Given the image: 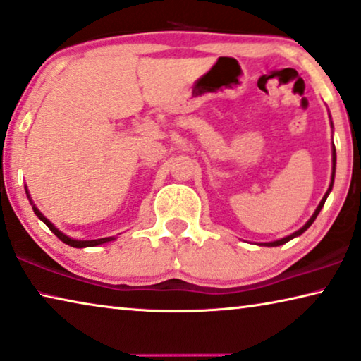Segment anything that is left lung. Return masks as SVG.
<instances>
[{
	"label": "left lung",
	"mask_w": 361,
	"mask_h": 361,
	"mask_svg": "<svg viewBox=\"0 0 361 361\" xmlns=\"http://www.w3.org/2000/svg\"><path fill=\"white\" fill-rule=\"evenodd\" d=\"M332 164H334V168H332V182H331V185H329V190H327V193L326 195H324V198L321 200V203H319V207L316 208V212H314V215H312L311 218H310V221H307L305 226H302L301 229H298L296 233H293V234H290V236H286V238H283V239H280V241H274V243H269V244H265V245H271V247H274V245H281V244H285V243H288V241H291V239L293 238H296V236H300V234H302L306 231L307 228L311 226L312 224V221H314L316 219V216L319 215V212H321V208L324 207V203H326V198H327V195H329V192L332 190V185H334V174H336V148H334L332 146Z\"/></svg>",
	"instance_id": "obj_1"
}]
</instances>
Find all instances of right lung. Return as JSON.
Listing matches in <instances>:
<instances>
[{
	"mask_svg": "<svg viewBox=\"0 0 361 361\" xmlns=\"http://www.w3.org/2000/svg\"><path fill=\"white\" fill-rule=\"evenodd\" d=\"M34 208V212H35V215H37L42 221H44L47 226L50 228V231L55 234L56 238L60 239V241H63L65 244H68V245H71V247H92V245H99V244H104V243H109V241H112L114 238H102V239H92V241H76V239H71V238H68V236H65L63 233H60L59 229H56L54 224H51L49 219H47L44 215H42V213L37 210V208L35 207H32Z\"/></svg>",
	"mask_w": 361,
	"mask_h": 361,
	"instance_id": "add662e5",
	"label": "right lung"
}]
</instances>
